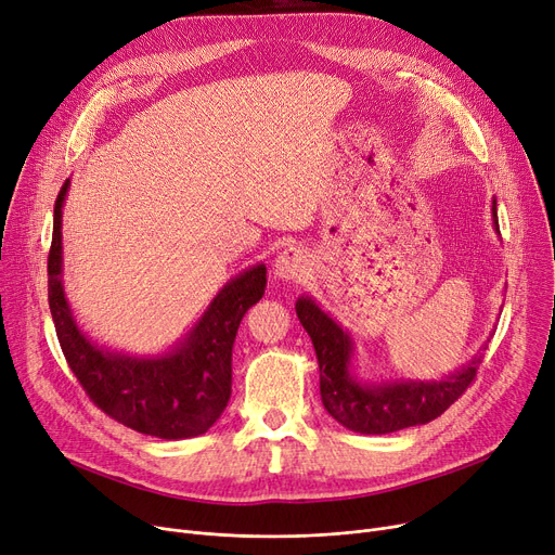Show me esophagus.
Masks as SVG:
<instances>
[{
  "instance_id": "34e87169",
  "label": "esophagus",
  "mask_w": 555,
  "mask_h": 555,
  "mask_svg": "<svg viewBox=\"0 0 555 555\" xmlns=\"http://www.w3.org/2000/svg\"><path fill=\"white\" fill-rule=\"evenodd\" d=\"M310 268V258L301 247H285L274 260V274L281 281H299Z\"/></svg>"
}]
</instances>
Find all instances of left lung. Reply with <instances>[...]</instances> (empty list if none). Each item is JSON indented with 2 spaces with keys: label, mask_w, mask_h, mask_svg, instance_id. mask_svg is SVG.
<instances>
[{
  "label": "left lung",
  "mask_w": 555,
  "mask_h": 555,
  "mask_svg": "<svg viewBox=\"0 0 555 555\" xmlns=\"http://www.w3.org/2000/svg\"><path fill=\"white\" fill-rule=\"evenodd\" d=\"M492 227L500 233L498 199H492ZM297 317L312 339L319 362V391L326 412L346 429L360 434H389L439 418L470 387L481 353L441 380L362 383L351 371L353 337L319 308L312 297H299Z\"/></svg>",
  "instance_id": "obj_1"
}]
</instances>
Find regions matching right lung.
Returning a JSON list of instances; mask_svg holds the SVG:
<instances>
[{
  "mask_svg": "<svg viewBox=\"0 0 555 555\" xmlns=\"http://www.w3.org/2000/svg\"><path fill=\"white\" fill-rule=\"evenodd\" d=\"M53 207L49 249V308L69 369L92 402L126 427L166 441L207 431L231 396V348L245 312L266 295L268 268L258 262L222 285L195 326L159 356H130L103 348L74 319L63 285V204Z\"/></svg>",
  "mask_w": 555,
  "mask_h": 555,
  "instance_id": "1",
  "label": "right lung"
}]
</instances>
